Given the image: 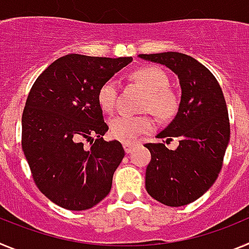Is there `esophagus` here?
I'll return each instance as SVG.
<instances>
[{
    "label": "esophagus",
    "mask_w": 249,
    "mask_h": 249,
    "mask_svg": "<svg viewBox=\"0 0 249 249\" xmlns=\"http://www.w3.org/2000/svg\"><path fill=\"white\" fill-rule=\"evenodd\" d=\"M136 146H137V143H135V142H123V148H124L126 153H131Z\"/></svg>",
    "instance_id": "esophagus-1"
}]
</instances>
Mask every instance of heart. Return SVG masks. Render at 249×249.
<instances>
[{"label": "heart", "mask_w": 249, "mask_h": 249, "mask_svg": "<svg viewBox=\"0 0 249 249\" xmlns=\"http://www.w3.org/2000/svg\"><path fill=\"white\" fill-rule=\"evenodd\" d=\"M131 78L147 91L143 108L151 111L162 120H168L176 113L178 98L168 89V76L163 70L156 66H143L131 73ZM118 97V83L114 80L106 81L97 92V101L102 111L112 112L116 107ZM113 137L123 142L137 140L142 133L155 128V121L149 116H131L120 114L109 123Z\"/></svg>", "instance_id": "1"}]
</instances>
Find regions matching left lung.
Returning <instances> with one entry per match:
<instances>
[{"mask_svg": "<svg viewBox=\"0 0 249 249\" xmlns=\"http://www.w3.org/2000/svg\"><path fill=\"white\" fill-rule=\"evenodd\" d=\"M166 66L181 85L178 112L157 138H179L177 148L146 143L151 162L146 169V190L152 198L181 207L199 198L215 182L230 142V120L221 86L207 67L179 52L138 54Z\"/></svg>", "mask_w": 249, "mask_h": 249, "instance_id": "left-lung-1", "label": "left lung"}]
</instances>
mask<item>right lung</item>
I'll use <instances>...</instances> for the list:
<instances>
[{"mask_svg": "<svg viewBox=\"0 0 249 249\" xmlns=\"http://www.w3.org/2000/svg\"><path fill=\"white\" fill-rule=\"evenodd\" d=\"M131 62L132 57L71 53L35 81L22 114V149L36 186L57 206L89 210L111 191L124 149L118 141L103 140L108 126L97 92Z\"/></svg>", "mask_w": 249, "mask_h": 249, "instance_id": "obj_1", "label": "right lung"}]
</instances>
